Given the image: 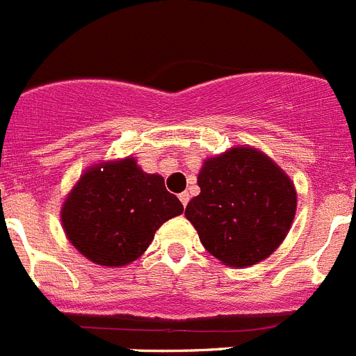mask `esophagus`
I'll list each match as a JSON object with an SVG mask.
<instances>
[{
	"instance_id": "34e87169",
	"label": "esophagus",
	"mask_w": 356,
	"mask_h": 356,
	"mask_svg": "<svg viewBox=\"0 0 356 356\" xmlns=\"http://www.w3.org/2000/svg\"><path fill=\"white\" fill-rule=\"evenodd\" d=\"M178 198H180V202H181V205H187V203H189V200H191V196H189V193H181L180 196H178Z\"/></svg>"
}]
</instances>
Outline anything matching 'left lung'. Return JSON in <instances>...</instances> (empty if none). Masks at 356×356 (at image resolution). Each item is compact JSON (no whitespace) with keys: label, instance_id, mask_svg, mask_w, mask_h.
I'll use <instances>...</instances> for the list:
<instances>
[{"label":"left lung","instance_id":"obj_1","mask_svg":"<svg viewBox=\"0 0 356 356\" xmlns=\"http://www.w3.org/2000/svg\"><path fill=\"white\" fill-rule=\"evenodd\" d=\"M198 185L185 218L225 265H257L286 238L297 209L296 187L259 149L239 145L207 158Z\"/></svg>","mask_w":356,"mask_h":356}]
</instances>
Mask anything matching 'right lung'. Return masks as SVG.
I'll return each instance as SVG.
<instances>
[{"label": "right lung", "mask_w": 356, "mask_h": 356, "mask_svg": "<svg viewBox=\"0 0 356 356\" xmlns=\"http://www.w3.org/2000/svg\"><path fill=\"white\" fill-rule=\"evenodd\" d=\"M184 212L180 200L131 156L88 167L60 209L66 238L102 266H126L147 250L167 220Z\"/></svg>", "instance_id": "obj_1"}]
</instances>
